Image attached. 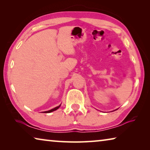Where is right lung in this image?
<instances>
[{"instance_id": "1", "label": "right lung", "mask_w": 150, "mask_h": 150, "mask_svg": "<svg viewBox=\"0 0 150 150\" xmlns=\"http://www.w3.org/2000/svg\"><path fill=\"white\" fill-rule=\"evenodd\" d=\"M60 106H61V105H60L59 106H57V107L54 108H53V109H51V110H48V111H45L44 112H45V113H50V112H53V111H55V110H56L57 109L59 108L60 107Z\"/></svg>"}]
</instances>
